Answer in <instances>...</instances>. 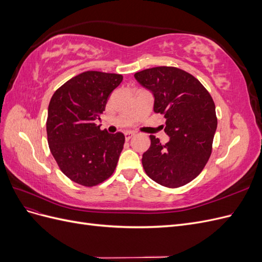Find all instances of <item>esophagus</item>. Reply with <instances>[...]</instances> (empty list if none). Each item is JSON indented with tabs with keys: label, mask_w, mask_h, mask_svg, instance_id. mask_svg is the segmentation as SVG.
Segmentation results:
<instances>
[{
	"label": "esophagus",
	"mask_w": 262,
	"mask_h": 262,
	"mask_svg": "<svg viewBox=\"0 0 262 262\" xmlns=\"http://www.w3.org/2000/svg\"><path fill=\"white\" fill-rule=\"evenodd\" d=\"M124 137H125V140H126V141H129L130 139H132V138L134 137V133H133V132H130V131H128V132H125V133H124Z\"/></svg>",
	"instance_id": "34e87169"
}]
</instances>
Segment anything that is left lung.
<instances>
[{
  "label": "left lung",
  "mask_w": 262,
  "mask_h": 262,
  "mask_svg": "<svg viewBox=\"0 0 262 262\" xmlns=\"http://www.w3.org/2000/svg\"><path fill=\"white\" fill-rule=\"evenodd\" d=\"M154 95V113L164 115L167 143L149 136L142 157L146 175L157 184L178 188L193 180L212 153L217 118L210 93L199 80L173 67H156L134 74Z\"/></svg>",
  "instance_id": "left-lung-1"
}]
</instances>
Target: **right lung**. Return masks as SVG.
<instances>
[{
  "label": "right lung",
  "instance_id": "right-lung-1",
  "mask_svg": "<svg viewBox=\"0 0 262 262\" xmlns=\"http://www.w3.org/2000/svg\"><path fill=\"white\" fill-rule=\"evenodd\" d=\"M121 74L86 71L54 92L48 107L47 137L59 168L78 185L94 187L113 175L124 144L121 132L100 130L95 120L122 82Z\"/></svg>",
  "mask_w": 262,
  "mask_h": 262
}]
</instances>
